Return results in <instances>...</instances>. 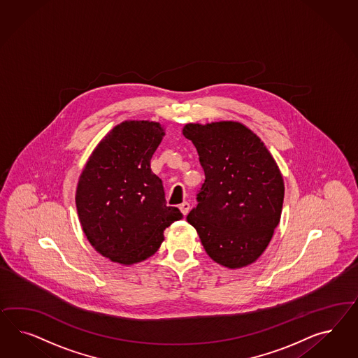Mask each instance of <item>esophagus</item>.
I'll use <instances>...</instances> for the list:
<instances>
[{"label": "esophagus", "mask_w": 358, "mask_h": 358, "mask_svg": "<svg viewBox=\"0 0 358 358\" xmlns=\"http://www.w3.org/2000/svg\"><path fill=\"white\" fill-rule=\"evenodd\" d=\"M180 211L184 214L185 217L187 215V213L190 211V205H189V202H184V203H181L180 205Z\"/></svg>", "instance_id": "1"}]
</instances>
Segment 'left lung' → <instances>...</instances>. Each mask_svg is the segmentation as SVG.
<instances>
[{"mask_svg":"<svg viewBox=\"0 0 358 358\" xmlns=\"http://www.w3.org/2000/svg\"><path fill=\"white\" fill-rule=\"evenodd\" d=\"M205 182L186 217L213 260L238 269L266 250L281 219L285 186L260 138L238 122L187 123Z\"/></svg>","mask_w":358,"mask_h":358,"instance_id":"left-lung-1","label":"left lung"}]
</instances>
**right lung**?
Instances as JSON below:
<instances>
[{
    "label": "right lung",
    "instance_id": "add662e5",
    "mask_svg": "<svg viewBox=\"0 0 358 358\" xmlns=\"http://www.w3.org/2000/svg\"><path fill=\"white\" fill-rule=\"evenodd\" d=\"M164 135L157 122H122L98 143L78 178L81 227L108 260H147L160 248L164 229L182 217L177 207L166 206L163 182L151 171Z\"/></svg>",
    "mask_w": 358,
    "mask_h": 358
}]
</instances>
